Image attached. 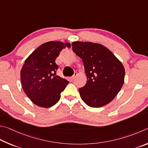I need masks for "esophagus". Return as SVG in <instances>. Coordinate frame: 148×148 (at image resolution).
Instances as JSON below:
<instances>
[{
	"instance_id": "esophagus-1",
	"label": "esophagus",
	"mask_w": 148,
	"mask_h": 148,
	"mask_svg": "<svg viewBox=\"0 0 148 148\" xmlns=\"http://www.w3.org/2000/svg\"><path fill=\"white\" fill-rule=\"evenodd\" d=\"M77 75H78V73H77V72H75L74 74H73V75L71 77V79L72 80H74L75 79V77L77 76Z\"/></svg>"
}]
</instances>
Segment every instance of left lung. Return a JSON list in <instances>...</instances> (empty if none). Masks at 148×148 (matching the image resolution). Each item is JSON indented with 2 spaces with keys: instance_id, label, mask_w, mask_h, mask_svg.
Here are the masks:
<instances>
[{
  "instance_id": "1",
  "label": "left lung",
  "mask_w": 148,
  "mask_h": 148,
  "mask_svg": "<svg viewBox=\"0 0 148 148\" xmlns=\"http://www.w3.org/2000/svg\"><path fill=\"white\" fill-rule=\"evenodd\" d=\"M73 51L83 62L87 82L79 91L90 107L109 103L120 91L125 78L123 64L109 49L99 43L75 41Z\"/></svg>"
}]
</instances>
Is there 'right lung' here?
<instances>
[{"label": "right lung", "instance_id": "right-lung-1", "mask_svg": "<svg viewBox=\"0 0 148 148\" xmlns=\"http://www.w3.org/2000/svg\"><path fill=\"white\" fill-rule=\"evenodd\" d=\"M70 43L49 41L41 45L26 59L21 70L23 90L35 105L49 108L56 104L69 81L56 75L55 60Z\"/></svg>", "mask_w": 148, "mask_h": 148}]
</instances>
